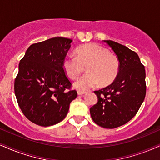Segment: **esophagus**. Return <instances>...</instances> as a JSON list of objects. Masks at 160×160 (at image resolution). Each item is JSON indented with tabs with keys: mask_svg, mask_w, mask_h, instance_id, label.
<instances>
[{
	"mask_svg": "<svg viewBox=\"0 0 160 160\" xmlns=\"http://www.w3.org/2000/svg\"><path fill=\"white\" fill-rule=\"evenodd\" d=\"M85 93H86L85 91H81V90H78V95L82 96V95H83V94H85Z\"/></svg>",
	"mask_w": 160,
	"mask_h": 160,
	"instance_id": "34e87169",
	"label": "esophagus"
}]
</instances>
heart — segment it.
I'll use <instances>...</instances> for the list:
<instances>
[{
    "label": "heart",
    "mask_w": 160,
    "mask_h": 160,
    "mask_svg": "<svg viewBox=\"0 0 160 160\" xmlns=\"http://www.w3.org/2000/svg\"><path fill=\"white\" fill-rule=\"evenodd\" d=\"M77 56L68 55L63 60V68L71 78H78L85 67L88 73L74 83L77 90L84 91L97 86L111 84L118 76L119 62L110 50L97 44H88L78 47Z\"/></svg>",
    "instance_id": "heart-1"
}]
</instances>
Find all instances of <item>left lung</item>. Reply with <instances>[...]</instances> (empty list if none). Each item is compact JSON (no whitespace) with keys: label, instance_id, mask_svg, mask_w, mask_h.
I'll list each match as a JSON object with an SVG mask.
<instances>
[{"label":"left lung","instance_id":"left-lung-1","mask_svg":"<svg viewBox=\"0 0 160 160\" xmlns=\"http://www.w3.org/2000/svg\"><path fill=\"white\" fill-rule=\"evenodd\" d=\"M119 62V71L114 82L96 90L98 102L90 108L92 120L104 128H116L134 116L146 94L145 70L139 57L127 47L106 40Z\"/></svg>","mask_w":160,"mask_h":160}]
</instances>
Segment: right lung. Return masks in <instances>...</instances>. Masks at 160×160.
Listing matches in <instances>:
<instances>
[{
  "label": "right lung",
  "instance_id": "add662e5",
  "mask_svg": "<svg viewBox=\"0 0 160 160\" xmlns=\"http://www.w3.org/2000/svg\"><path fill=\"white\" fill-rule=\"evenodd\" d=\"M71 39L55 37L29 46L20 61L15 93L21 111L43 127L62 122L77 97L63 68Z\"/></svg>",
  "mask_w": 160,
  "mask_h": 160
}]
</instances>
